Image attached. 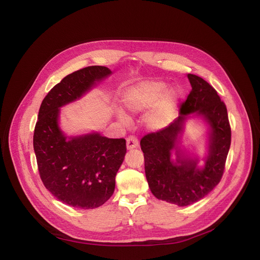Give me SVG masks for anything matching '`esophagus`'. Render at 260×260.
I'll return each instance as SVG.
<instances>
[{"instance_id": "esophagus-1", "label": "esophagus", "mask_w": 260, "mask_h": 260, "mask_svg": "<svg viewBox=\"0 0 260 260\" xmlns=\"http://www.w3.org/2000/svg\"><path fill=\"white\" fill-rule=\"evenodd\" d=\"M138 144H139V142H138V138L136 136H134V135H131V136L127 137V139H126V146H127L128 150L137 148Z\"/></svg>"}]
</instances>
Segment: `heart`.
Here are the masks:
<instances>
[{
  "mask_svg": "<svg viewBox=\"0 0 260 260\" xmlns=\"http://www.w3.org/2000/svg\"><path fill=\"white\" fill-rule=\"evenodd\" d=\"M167 93V85L161 82H143L131 88L124 96V104L128 110L140 112L152 109L159 104L165 98L162 104L149 116L148 123L151 127H159L165 123L170 114L171 105L177 99L178 90L173 89ZM121 119L126 121V117L121 115Z\"/></svg>",
  "mask_w": 260,
  "mask_h": 260,
  "instance_id": "b5f03b06",
  "label": "heart"
}]
</instances>
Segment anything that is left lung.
Listing matches in <instances>:
<instances>
[{"instance_id":"left-lung-1","label":"left lung","mask_w":260,"mask_h":260,"mask_svg":"<svg viewBox=\"0 0 260 260\" xmlns=\"http://www.w3.org/2000/svg\"><path fill=\"white\" fill-rule=\"evenodd\" d=\"M191 91L180 104L179 117L170 125L141 139L144 170L152 193L159 200L187 206L206 197L223 176L232 140L228 109L218 92L202 77L188 74ZM197 111L210 123L212 135L206 167L196 168V161L178 156L171 160L178 134L186 115Z\"/></svg>"}]
</instances>
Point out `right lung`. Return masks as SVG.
Segmentation results:
<instances>
[{
  "label": "right lung",
  "instance_id": "1",
  "mask_svg": "<svg viewBox=\"0 0 260 260\" xmlns=\"http://www.w3.org/2000/svg\"><path fill=\"white\" fill-rule=\"evenodd\" d=\"M110 73L106 67L90 66L67 75L50 90L39 109L34 151L40 178L56 199L72 207L93 209L112 196L126 141L100 134L67 140L58 127V108Z\"/></svg>",
  "mask_w": 260,
  "mask_h": 260
}]
</instances>
